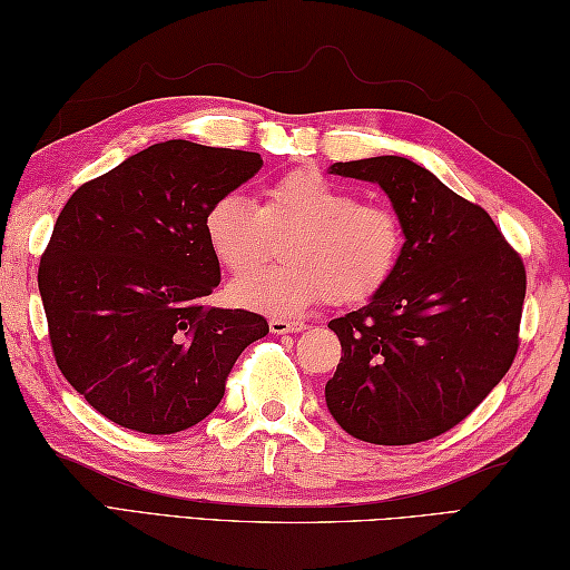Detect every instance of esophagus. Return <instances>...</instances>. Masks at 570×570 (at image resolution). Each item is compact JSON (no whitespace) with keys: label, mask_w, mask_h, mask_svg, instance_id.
<instances>
[{"label":"esophagus","mask_w":570,"mask_h":570,"mask_svg":"<svg viewBox=\"0 0 570 570\" xmlns=\"http://www.w3.org/2000/svg\"><path fill=\"white\" fill-rule=\"evenodd\" d=\"M307 325L305 322H295V320H271V330L275 335H287V332H303Z\"/></svg>","instance_id":"esophagus-1"}]
</instances>
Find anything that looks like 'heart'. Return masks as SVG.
Listing matches in <instances>:
<instances>
[{
	"instance_id": "obj_1",
	"label": "heart",
	"mask_w": 570,
	"mask_h": 570,
	"mask_svg": "<svg viewBox=\"0 0 570 570\" xmlns=\"http://www.w3.org/2000/svg\"><path fill=\"white\" fill-rule=\"evenodd\" d=\"M203 233L225 271L248 275L230 287L235 303L277 317L303 313L325 295L335 305L370 299L392 281L404 250L400 213L386 203H360L315 168L275 178L257 208L240 196L213 200ZM283 239L288 263L256 274Z\"/></svg>"
}]
</instances>
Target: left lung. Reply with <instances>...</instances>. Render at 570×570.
<instances>
[{
	"label": "left lung",
	"mask_w": 570,
	"mask_h": 570,
	"mask_svg": "<svg viewBox=\"0 0 570 570\" xmlns=\"http://www.w3.org/2000/svg\"><path fill=\"white\" fill-rule=\"evenodd\" d=\"M330 174L390 196L404 250L367 305L330 320L342 357L327 410L362 442H426L474 412L517 357L523 261L484 208L410 158L350 160Z\"/></svg>",
	"instance_id": "left-lung-1"
}]
</instances>
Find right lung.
<instances>
[{
    "label": "right lung",
    "mask_w": 570,
    "mask_h": 570,
    "mask_svg": "<svg viewBox=\"0 0 570 570\" xmlns=\"http://www.w3.org/2000/svg\"><path fill=\"white\" fill-rule=\"evenodd\" d=\"M261 154L154 144L67 200L39 263L53 357L96 412L176 434L220 404L235 360L271 327L203 305L220 283L203 218Z\"/></svg>",
    "instance_id": "1"
}]
</instances>
